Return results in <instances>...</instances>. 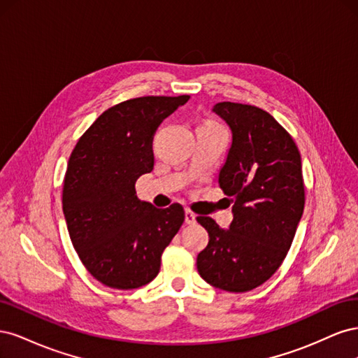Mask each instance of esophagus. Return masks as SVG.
<instances>
[{
  "label": "esophagus",
  "mask_w": 358,
  "mask_h": 358,
  "mask_svg": "<svg viewBox=\"0 0 358 358\" xmlns=\"http://www.w3.org/2000/svg\"><path fill=\"white\" fill-rule=\"evenodd\" d=\"M196 213L191 212L189 209H185V222L187 224H196Z\"/></svg>",
  "instance_id": "1"
}]
</instances>
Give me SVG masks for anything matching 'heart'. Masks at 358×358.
<instances>
[{
	"label": "heart",
	"mask_w": 358,
	"mask_h": 358,
	"mask_svg": "<svg viewBox=\"0 0 358 358\" xmlns=\"http://www.w3.org/2000/svg\"><path fill=\"white\" fill-rule=\"evenodd\" d=\"M209 124H213V122H209Z\"/></svg>",
	"instance_id": "1"
}]
</instances>
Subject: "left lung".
I'll return each instance as SVG.
<instances>
[{"label":"left lung","mask_w":358,"mask_h":358,"mask_svg":"<svg viewBox=\"0 0 358 358\" xmlns=\"http://www.w3.org/2000/svg\"><path fill=\"white\" fill-rule=\"evenodd\" d=\"M212 110L231 129L218 183L233 201V221L224 230L199 216L209 243L197 257V270L215 288L245 292L276 272L294 239L305 208L301 158L294 140L266 110L230 101Z\"/></svg>","instance_id":"left-lung-1"}]
</instances>
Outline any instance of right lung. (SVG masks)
<instances>
[{
	"label": "right lung",
	"instance_id": "add662e5",
	"mask_svg": "<svg viewBox=\"0 0 358 358\" xmlns=\"http://www.w3.org/2000/svg\"><path fill=\"white\" fill-rule=\"evenodd\" d=\"M188 100L140 96L119 103L96 117L70 155L62 188L70 239L86 270L107 287L149 284L185 220L180 204L157 209L137 199L134 185L154 169L157 128Z\"/></svg>",
	"mask_w": 358,
	"mask_h": 358
}]
</instances>
